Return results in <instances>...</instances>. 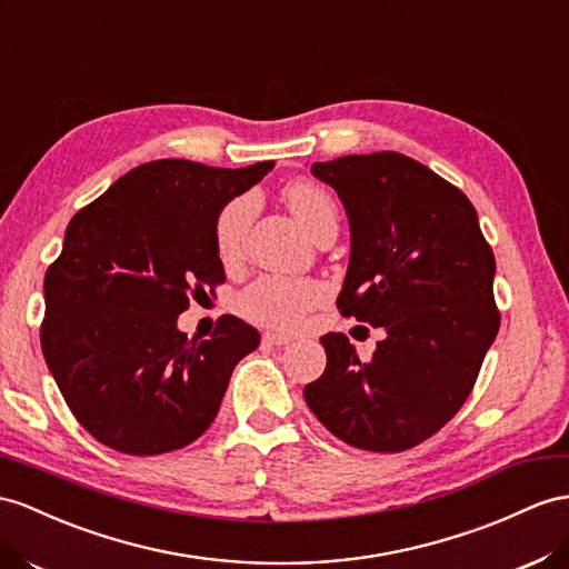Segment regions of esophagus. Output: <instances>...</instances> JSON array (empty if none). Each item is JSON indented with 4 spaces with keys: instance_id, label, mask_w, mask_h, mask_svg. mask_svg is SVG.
<instances>
[{
    "instance_id": "1",
    "label": "esophagus",
    "mask_w": 569,
    "mask_h": 569,
    "mask_svg": "<svg viewBox=\"0 0 569 569\" xmlns=\"http://www.w3.org/2000/svg\"><path fill=\"white\" fill-rule=\"evenodd\" d=\"M290 341H293V337H288V333H281V331L264 333V343H269V346H288Z\"/></svg>"
}]
</instances>
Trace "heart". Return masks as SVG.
Listing matches in <instances>:
<instances>
[{
	"label": "heart",
	"mask_w": 569,
	"mask_h": 569,
	"mask_svg": "<svg viewBox=\"0 0 569 569\" xmlns=\"http://www.w3.org/2000/svg\"><path fill=\"white\" fill-rule=\"evenodd\" d=\"M283 199L288 209L293 211L298 223L312 238L315 232L337 221V203L322 189L308 180H296L286 184ZM257 199L254 194H240L230 199L226 207L218 211L213 226V240L218 257L226 264L236 261L242 250L247 232L254 221ZM325 300L322 286L300 279H286V276H261L240 296V312L254 325L271 329H293L302 322L315 305Z\"/></svg>",
	"instance_id": "obj_1"
}]
</instances>
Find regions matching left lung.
Returning a JSON list of instances; mask_svg holds the SVG:
<instances>
[{"label": "left lung", "instance_id": "1", "mask_svg": "<svg viewBox=\"0 0 569 569\" xmlns=\"http://www.w3.org/2000/svg\"><path fill=\"white\" fill-rule=\"evenodd\" d=\"M351 228L339 310L382 327L362 362L325 333L327 368L302 397L331 435L368 451L416 447L469 399L500 329L495 257L461 189L397 151L312 163Z\"/></svg>", "mask_w": 569, "mask_h": 569}]
</instances>
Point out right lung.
<instances>
[{"label":"right lung","instance_id":"obj_1","mask_svg":"<svg viewBox=\"0 0 569 569\" xmlns=\"http://www.w3.org/2000/svg\"><path fill=\"white\" fill-rule=\"evenodd\" d=\"M273 168L151 160L71 218L46 273L40 346L62 397L98 442L134 457L166 455L207 432L230 375L259 346L242 319L187 339L189 300L226 281L213 226L230 199Z\"/></svg>","mask_w":569,"mask_h":569}]
</instances>
